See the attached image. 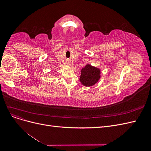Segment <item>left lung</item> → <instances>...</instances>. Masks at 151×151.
Listing matches in <instances>:
<instances>
[{
	"mask_svg": "<svg viewBox=\"0 0 151 151\" xmlns=\"http://www.w3.org/2000/svg\"><path fill=\"white\" fill-rule=\"evenodd\" d=\"M101 70L97 67L86 64L81 70L79 81L81 84L86 87H91L98 83L101 79Z\"/></svg>",
	"mask_w": 151,
	"mask_h": 151,
	"instance_id": "8db88e82",
	"label": "left lung"
}]
</instances>
